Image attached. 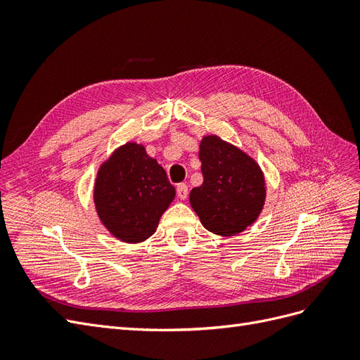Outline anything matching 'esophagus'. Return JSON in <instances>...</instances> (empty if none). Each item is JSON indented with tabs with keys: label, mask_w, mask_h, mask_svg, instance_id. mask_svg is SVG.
<instances>
[{
	"label": "esophagus",
	"mask_w": 360,
	"mask_h": 360,
	"mask_svg": "<svg viewBox=\"0 0 360 360\" xmlns=\"http://www.w3.org/2000/svg\"><path fill=\"white\" fill-rule=\"evenodd\" d=\"M176 191H177V197H179L180 200H186V198H188L189 189H188V186H186V184H184V183H180V184H177Z\"/></svg>",
	"instance_id": "esophagus-1"
}]
</instances>
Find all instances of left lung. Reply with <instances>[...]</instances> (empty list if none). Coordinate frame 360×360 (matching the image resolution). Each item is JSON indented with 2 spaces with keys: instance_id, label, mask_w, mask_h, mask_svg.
Segmentation results:
<instances>
[{
  "instance_id": "obj_1",
  "label": "left lung",
  "mask_w": 360,
  "mask_h": 360,
  "mask_svg": "<svg viewBox=\"0 0 360 360\" xmlns=\"http://www.w3.org/2000/svg\"><path fill=\"white\" fill-rule=\"evenodd\" d=\"M200 160L204 181L191 191L192 209L214 234L242 233L263 209V172L242 150L213 135L202 138Z\"/></svg>"
}]
</instances>
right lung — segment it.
<instances>
[{"label":"right lung","mask_w":360,"mask_h":360,"mask_svg":"<svg viewBox=\"0 0 360 360\" xmlns=\"http://www.w3.org/2000/svg\"><path fill=\"white\" fill-rule=\"evenodd\" d=\"M176 189L143 146L118 148L99 169L94 202L102 222L115 237L138 243L156 231Z\"/></svg>","instance_id":"right-lung-1"}]
</instances>
